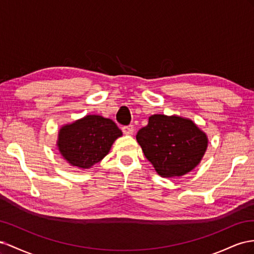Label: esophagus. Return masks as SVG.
<instances>
[{
    "instance_id": "1",
    "label": "esophagus",
    "mask_w": 254,
    "mask_h": 254,
    "mask_svg": "<svg viewBox=\"0 0 254 254\" xmlns=\"http://www.w3.org/2000/svg\"><path fill=\"white\" fill-rule=\"evenodd\" d=\"M122 131L126 135H133L134 133V127L133 126H127L122 127Z\"/></svg>"
}]
</instances>
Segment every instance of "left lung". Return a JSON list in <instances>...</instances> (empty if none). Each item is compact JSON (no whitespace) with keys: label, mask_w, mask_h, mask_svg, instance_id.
Segmentation results:
<instances>
[{"label":"left lung","mask_w":254,"mask_h":254,"mask_svg":"<svg viewBox=\"0 0 254 254\" xmlns=\"http://www.w3.org/2000/svg\"><path fill=\"white\" fill-rule=\"evenodd\" d=\"M136 139L156 172L166 178L184 176L197 167L208 142L190 119L176 115H152Z\"/></svg>","instance_id":"8db88e82"}]
</instances>
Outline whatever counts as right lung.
<instances>
[{
	"label": "right lung",
	"instance_id": "1",
	"mask_svg": "<svg viewBox=\"0 0 254 254\" xmlns=\"http://www.w3.org/2000/svg\"><path fill=\"white\" fill-rule=\"evenodd\" d=\"M121 135V129L112 119L87 115L61 127L57 147L71 166L88 169L102 161Z\"/></svg>",
	"mask_w": 254,
	"mask_h": 254
}]
</instances>
